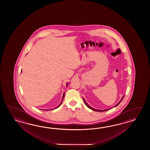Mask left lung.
<instances>
[{
  "instance_id": "left-lung-1",
  "label": "left lung",
  "mask_w": 150,
  "mask_h": 150,
  "mask_svg": "<svg viewBox=\"0 0 150 150\" xmlns=\"http://www.w3.org/2000/svg\"><path fill=\"white\" fill-rule=\"evenodd\" d=\"M124 97H125V96H122V98L121 100L120 101V102H118V103H117L116 105H115V106H114V107H116L117 105H118L119 104H120V102H121L122 101V100H123V99L124 98ZM83 98V101H84V102H85V105H86V106L88 107V108H89V109H92V110H94V111H96V112H105V111H107V110H109L110 109H105V110H98V109H96L95 108H92V107H91V106H89V105L86 102V101H85V100L84 99V98Z\"/></svg>"
}]
</instances>
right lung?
<instances>
[{"mask_svg":"<svg viewBox=\"0 0 150 150\" xmlns=\"http://www.w3.org/2000/svg\"><path fill=\"white\" fill-rule=\"evenodd\" d=\"M21 72H22V71H21ZM68 83H67V85H67H67H68ZM64 96H65V92H64V93H63V96L62 100V101H61L60 104H59V105H58L57 107H56L54 109L57 108H58V107L60 106V105H61V104H62V101H63V99H64ZM49 110V109H45V110ZM49 110H50V109H49ZM50 110H52V109H50Z\"/></svg>","mask_w":150,"mask_h":150,"instance_id":"add662e5","label":"right lung"}]
</instances>
